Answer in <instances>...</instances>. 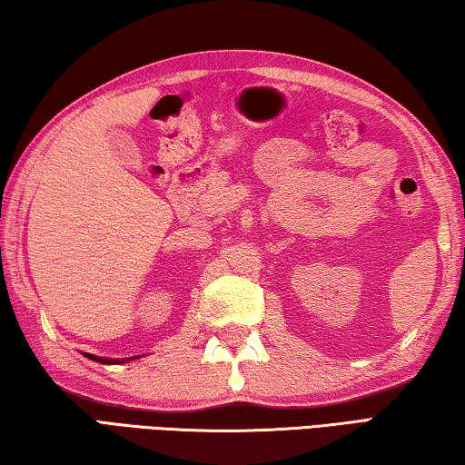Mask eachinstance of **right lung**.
<instances>
[{
  "label": "right lung",
  "mask_w": 465,
  "mask_h": 465,
  "mask_svg": "<svg viewBox=\"0 0 465 465\" xmlns=\"http://www.w3.org/2000/svg\"><path fill=\"white\" fill-rule=\"evenodd\" d=\"M85 357L88 359H92V361H98V363H116V361H110V359H102V357H94V355H90V352H85Z\"/></svg>",
  "instance_id": "obj_1"
}]
</instances>
